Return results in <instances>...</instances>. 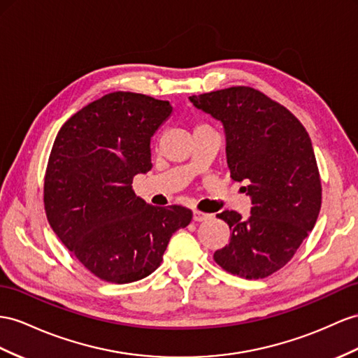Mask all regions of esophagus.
Returning <instances> with one entry per match:
<instances>
[{
  "label": "esophagus",
  "mask_w": 358,
  "mask_h": 358,
  "mask_svg": "<svg viewBox=\"0 0 358 358\" xmlns=\"http://www.w3.org/2000/svg\"><path fill=\"white\" fill-rule=\"evenodd\" d=\"M208 217H212V215L204 213V212H199V210H195V212H194V221H196V222L207 221Z\"/></svg>",
  "instance_id": "obj_1"
}]
</instances>
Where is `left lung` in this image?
I'll return each instance as SVG.
<instances>
[{
  "label": "left lung",
  "instance_id": "1",
  "mask_svg": "<svg viewBox=\"0 0 358 358\" xmlns=\"http://www.w3.org/2000/svg\"><path fill=\"white\" fill-rule=\"evenodd\" d=\"M189 99L222 122L231 178L246 181L243 189L252 204L248 219L233 210L217 215L231 234L213 259L237 277H269L290 262L313 230L322 203L310 136L286 107L248 86Z\"/></svg>",
  "mask_w": 358,
  "mask_h": 358
}]
</instances>
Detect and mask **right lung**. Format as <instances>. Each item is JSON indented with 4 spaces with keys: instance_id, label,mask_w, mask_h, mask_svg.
<instances>
[{
    "instance_id": "add662e5",
    "label": "right lung",
    "mask_w": 358,
    "mask_h": 358,
    "mask_svg": "<svg viewBox=\"0 0 358 358\" xmlns=\"http://www.w3.org/2000/svg\"><path fill=\"white\" fill-rule=\"evenodd\" d=\"M171 113L169 101L112 92L71 116L54 141L43 185L48 222L101 280L148 277L192 221L189 208L146 204L131 186L152 168L151 137Z\"/></svg>"
}]
</instances>
